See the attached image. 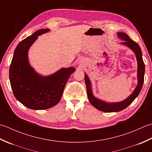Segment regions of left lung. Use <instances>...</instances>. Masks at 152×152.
<instances>
[{
  "label": "left lung",
  "mask_w": 152,
  "mask_h": 152,
  "mask_svg": "<svg viewBox=\"0 0 152 152\" xmlns=\"http://www.w3.org/2000/svg\"><path fill=\"white\" fill-rule=\"evenodd\" d=\"M117 37L120 39L124 41L123 42L120 43L121 45L127 46L135 54L138 64V85L136 86L132 93L127 98H126L125 100L119 102H106L94 96L93 93H92L91 81L90 80L88 75L85 73V80L88 100L94 107L96 108L98 110L104 111V112H117V111H120L125 109L138 96L144 83L145 65L143 59H142V53L140 46H139L137 42L130 39V37L126 33L119 32L117 33Z\"/></svg>",
  "instance_id": "left-lung-1"
}]
</instances>
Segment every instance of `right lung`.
I'll return each mask as SVG.
<instances>
[{
	"mask_svg": "<svg viewBox=\"0 0 152 152\" xmlns=\"http://www.w3.org/2000/svg\"><path fill=\"white\" fill-rule=\"evenodd\" d=\"M50 31L42 29L27 37L15 49L9 77L15 98L27 107L41 110L56 106L62 96L64 89L75 68H61L50 75H39L31 66L28 51L40 36Z\"/></svg>",
	"mask_w": 152,
	"mask_h": 152,
	"instance_id": "add662e5",
	"label": "right lung"
}]
</instances>
